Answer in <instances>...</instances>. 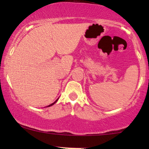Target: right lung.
I'll list each match as a JSON object with an SVG mask.
<instances>
[{
    "mask_svg": "<svg viewBox=\"0 0 149 149\" xmlns=\"http://www.w3.org/2000/svg\"><path fill=\"white\" fill-rule=\"evenodd\" d=\"M59 100V99H57V100H56V101H55V102H54V103H52V104H49V106H47V107H51V106H52V105H53V104H55V103H56V102H57V100Z\"/></svg>",
    "mask_w": 149,
    "mask_h": 149,
    "instance_id": "add662e5",
    "label": "right lung"
}]
</instances>
